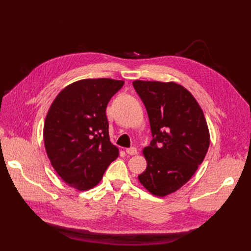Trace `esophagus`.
<instances>
[{"instance_id": "1", "label": "esophagus", "mask_w": 251, "mask_h": 251, "mask_svg": "<svg viewBox=\"0 0 251 251\" xmlns=\"http://www.w3.org/2000/svg\"><path fill=\"white\" fill-rule=\"evenodd\" d=\"M126 153L128 154V155H136L138 151L136 148H129V149H126Z\"/></svg>"}]
</instances>
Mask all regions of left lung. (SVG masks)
I'll return each instance as SVG.
<instances>
[{
  "label": "left lung",
  "instance_id": "left-lung-1",
  "mask_svg": "<svg viewBox=\"0 0 251 251\" xmlns=\"http://www.w3.org/2000/svg\"><path fill=\"white\" fill-rule=\"evenodd\" d=\"M132 85L146 105L153 136L142 150L147 168L138 179L151 194L167 196L204 161L210 142L205 115L193 95L177 83L136 79Z\"/></svg>",
  "mask_w": 251,
  "mask_h": 251
}]
</instances>
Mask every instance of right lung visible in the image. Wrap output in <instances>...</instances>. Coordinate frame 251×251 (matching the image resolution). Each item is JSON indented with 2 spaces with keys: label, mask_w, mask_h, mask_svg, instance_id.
I'll list each match as a JSON object with an SVG mask.
<instances>
[{
  "label": "right lung",
  "mask_w": 251,
  "mask_h": 251,
  "mask_svg": "<svg viewBox=\"0 0 251 251\" xmlns=\"http://www.w3.org/2000/svg\"><path fill=\"white\" fill-rule=\"evenodd\" d=\"M123 85L121 79H79L50 104L43 128L45 150L51 166L71 188L93 189L119 156V148L110 142L105 109Z\"/></svg>",
  "instance_id": "obj_1"
}]
</instances>
